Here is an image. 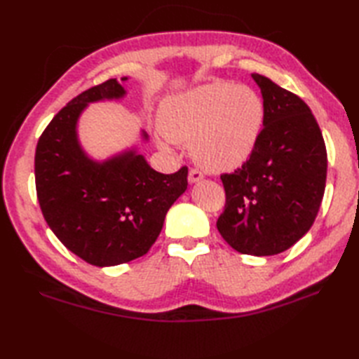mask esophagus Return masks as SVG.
Wrapping results in <instances>:
<instances>
[{"label":"esophagus","instance_id":"34e87169","mask_svg":"<svg viewBox=\"0 0 359 359\" xmlns=\"http://www.w3.org/2000/svg\"><path fill=\"white\" fill-rule=\"evenodd\" d=\"M203 179V172L199 171V170H191L189 171V175H188V180L189 184H197V182H201Z\"/></svg>","mask_w":359,"mask_h":359}]
</instances>
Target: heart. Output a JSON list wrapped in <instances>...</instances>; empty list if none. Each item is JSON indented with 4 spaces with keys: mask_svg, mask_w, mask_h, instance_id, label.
Returning <instances> with one entry per match:
<instances>
[{
    "mask_svg": "<svg viewBox=\"0 0 359 359\" xmlns=\"http://www.w3.org/2000/svg\"><path fill=\"white\" fill-rule=\"evenodd\" d=\"M265 108L248 86L210 83L170 97L160 111V129L171 142L189 143L191 156L212 171L242 165L261 135ZM162 137L160 148L171 143Z\"/></svg>",
    "mask_w": 359,
    "mask_h": 359,
    "instance_id": "obj_1",
    "label": "heart"
}]
</instances>
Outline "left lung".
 Wrapping results in <instances>:
<instances>
[{
	"instance_id": "1",
	"label": "left lung",
	"mask_w": 359,
	"mask_h": 359,
	"mask_svg": "<svg viewBox=\"0 0 359 359\" xmlns=\"http://www.w3.org/2000/svg\"><path fill=\"white\" fill-rule=\"evenodd\" d=\"M264 128L250 158L222 174L225 211L217 230L242 255L273 256L288 250L313 225L321 207L327 151L309 106L259 74Z\"/></svg>"
}]
</instances>
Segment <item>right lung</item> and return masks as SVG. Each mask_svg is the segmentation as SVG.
I'll return each mask as SVG.
<instances>
[{
	"label": "right lung",
	"instance_id": "right-lung-1",
	"mask_svg": "<svg viewBox=\"0 0 359 359\" xmlns=\"http://www.w3.org/2000/svg\"><path fill=\"white\" fill-rule=\"evenodd\" d=\"M125 95L126 89L111 79L72 98L44 129L35 151L36 196L46 222L67 250L97 266L147 255L168 210L188 187L187 166L157 172L137 147L104 160L83 149V111L89 103ZM142 142H148L143 129Z\"/></svg>",
	"mask_w": 359,
	"mask_h": 359
}]
</instances>
